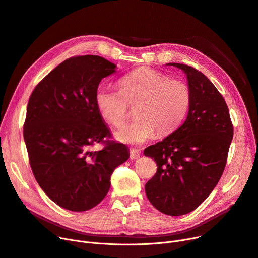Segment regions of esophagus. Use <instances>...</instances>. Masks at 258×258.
Returning a JSON list of instances; mask_svg holds the SVG:
<instances>
[{
  "label": "esophagus",
  "instance_id": "34e87169",
  "mask_svg": "<svg viewBox=\"0 0 258 258\" xmlns=\"http://www.w3.org/2000/svg\"><path fill=\"white\" fill-rule=\"evenodd\" d=\"M140 157V152L138 150H136V148H131L130 150V158L132 160H135V159H138Z\"/></svg>",
  "mask_w": 258,
  "mask_h": 258
}]
</instances>
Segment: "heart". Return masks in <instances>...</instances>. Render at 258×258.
<instances>
[{
    "label": "heart",
    "instance_id": "obj_1",
    "mask_svg": "<svg viewBox=\"0 0 258 258\" xmlns=\"http://www.w3.org/2000/svg\"><path fill=\"white\" fill-rule=\"evenodd\" d=\"M120 90L100 86L95 102L101 116L113 126H120L127 116V104L137 103L136 119L115 133L116 138L128 144H142L157 135H167L177 128L191 101L189 86L152 68H140L120 81Z\"/></svg>",
    "mask_w": 258,
    "mask_h": 258
}]
</instances>
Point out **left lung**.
I'll return each mask as SVG.
<instances>
[{
	"label": "left lung",
	"mask_w": 258,
	"mask_h": 258,
	"mask_svg": "<svg viewBox=\"0 0 258 258\" xmlns=\"http://www.w3.org/2000/svg\"><path fill=\"white\" fill-rule=\"evenodd\" d=\"M167 64L186 74L191 101L183 124L144 150L158 166L145 194L159 211L179 216L195 210L219 183L233 125L224 97L204 74L187 64Z\"/></svg>",
	"instance_id": "obj_1"
}]
</instances>
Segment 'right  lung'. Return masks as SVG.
Wrapping results in <instances>:
<instances>
[{"label":"right lung","mask_w":258,"mask_h":258,"mask_svg":"<svg viewBox=\"0 0 258 258\" xmlns=\"http://www.w3.org/2000/svg\"><path fill=\"white\" fill-rule=\"evenodd\" d=\"M116 66L97 55L68 58L34 88L27 105L24 140L34 178L56 204L86 211L103 200L127 147L111 132L95 102L102 78ZM103 143L101 151L90 147Z\"/></svg>","instance_id":"1"}]
</instances>
